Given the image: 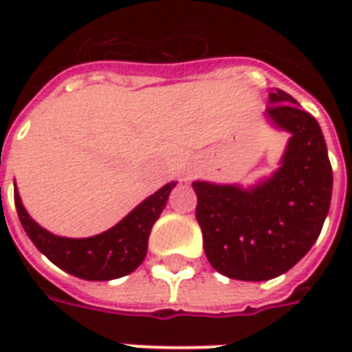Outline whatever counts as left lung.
<instances>
[{"instance_id":"8db88e82","label":"left lung","mask_w":352,"mask_h":352,"mask_svg":"<svg viewBox=\"0 0 352 352\" xmlns=\"http://www.w3.org/2000/svg\"><path fill=\"white\" fill-rule=\"evenodd\" d=\"M265 118L290 133L270 179L237 184L192 183L209 264L230 279L279 277L309 252L332 199V166L318 122L283 90L270 94Z\"/></svg>"}]
</instances>
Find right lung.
I'll use <instances>...</instances> for the list:
<instances>
[{
  "mask_svg": "<svg viewBox=\"0 0 352 352\" xmlns=\"http://www.w3.org/2000/svg\"><path fill=\"white\" fill-rule=\"evenodd\" d=\"M175 184L168 183L162 186L160 190L141 201L130 214H126L116 226L85 239L54 236L41 228L22 206L16 186L14 206L28 237L52 264L79 279L111 280L138 270V265L145 260L153 224L164 211L169 192L175 188Z\"/></svg>",
  "mask_w": 352,
  "mask_h": 352,
  "instance_id": "right-lung-1",
  "label": "right lung"
}]
</instances>
